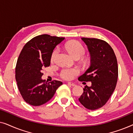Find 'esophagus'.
<instances>
[{
	"label": "esophagus",
	"instance_id": "esophagus-1",
	"mask_svg": "<svg viewBox=\"0 0 133 133\" xmlns=\"http://www.w3.org/2000/svg\"><path fill=\"white\" fill-rule=\"evenodd\" d=\"M68 84L69 85H70V86H72V87H74L76 85L74 83H72V82H68Z\"/></svg>",
	"mask_w": 133,
	"mask_h": 133
}]
</instances>
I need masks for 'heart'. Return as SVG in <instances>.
<instances>
[{
	"label": "heart",
	"instance_id": "heart-1",
	"mask_svg": "<svg viewBox=\"0 0 133 133\" xmlns=\"http://www.w3.org/2000/svg\"><path fill=\"white\" fill-rule=\"evenodd\" d=\"M65 49L71 56L74 58H80L85 54V50L82 45L79 42L76 41H72L66 43L65 45ZM59 50L56 49L52 52L51 61L53 62L58 54ZM79 71L77 68H66L62 70L61 76L63 79L66 80H71L74 76L79 74Z\"/></svg>",
	"mask_w": 133,
	"mask_h": 133
}]
</instances>
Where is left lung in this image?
<instances>
[{"label":"left lung","mask_w":133,"mask_h":133,"mask_svg":"<svg viewBox=\"0 0 133 133\" xmlns=\"http://www.w3.org/2000/svg\"><path fill=\"white\" fill-rule=\"evenodd\" d=\"M90 54V65L78 78L80 81L91 82L83 88L79 98L81 104L91 110L102 107L115 90L118 77L116 55L111 47L102 40L82 37Z\"/></svg>","instance_id":"obj_1"}]
</instances>
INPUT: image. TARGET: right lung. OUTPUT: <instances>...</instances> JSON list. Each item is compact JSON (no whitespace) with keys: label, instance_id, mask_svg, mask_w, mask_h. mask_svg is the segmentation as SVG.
I'll return each instance as SVG.
<instances>
[{"label":"right lung","instance_id":"right-lung-1","mask_svg":"<svg viewBox=\"0 0 133 133\" xmlns=\"http://www.w3.org/2000/svg\"><path fill=\"white\" fill-rule=\"evenodd\" d=\"M64 37L42 34L32 38L23 46L16 67V80L23 99L32 106L50 101L62 85L59 81L47 83L42 79V70L49 66L54 49Z\"/></svg>","mask_w":133,"mask_h":133}]
</instances>
